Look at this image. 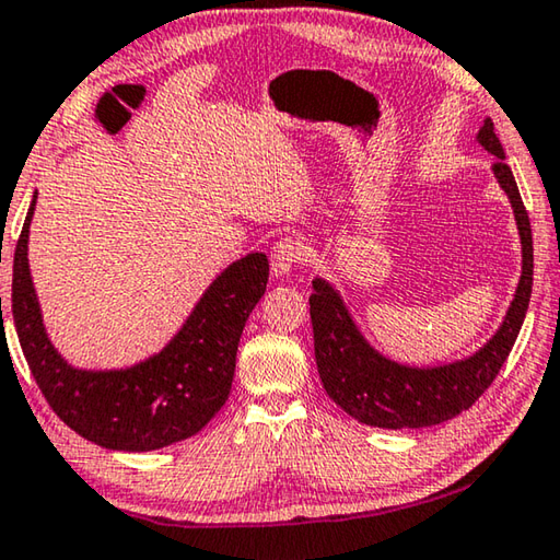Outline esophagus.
<instances>
[{"instance_id":"obj_1","label":"esophagus","mask_w":560,"mask_h":560,"mask_svg":"<svg viewBox=\"0 0 560 560\" xmlns=\"http://www.w3.org/2000/svg\"><path fill=\"white\" fill-rule=\"evenodd\" d=\"M302 260V245L295 238H280L270 250V270L275 278H285Z\"/></svg>"}]
</instances>
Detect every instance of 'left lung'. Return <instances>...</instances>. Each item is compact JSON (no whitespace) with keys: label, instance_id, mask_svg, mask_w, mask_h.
Segmentation results:
<instances>
[{"label":"left lung","instance_id":"left-lung-1","mask_svg":"<svg viewBox=\"0 0 560 560\" xmlns=\"http://www.w3.org/2000/svg\"><path fill=\"white\" fill-rule=\"evenodd\" d=\"M477 140L497 156L492 170L499 186L512 201L524 253L522 280H518L512 307L497 335L477 354L435 369L396 364L366 345L339 292L322 278L312 280L315 292L310 295V317L315 329V359L322 386L329 398L359 423L400 430L438 425L459 416L492 386L524 325L534 285L532 223H528L522 194L504 162L502 142L494 135V122L489 117L479 127Z\"/></svg>","mask_w":560,"mask_h":560}]
</instances>
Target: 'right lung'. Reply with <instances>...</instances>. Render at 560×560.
Returning a JSON list of instances; mask_svg holds the SVG:
<instances>
[{
  "label": "right lung",
  "mask_w": 560,
  "mask_h": 560,
  "mask_svg": "<svg viewBox=\"0 0 560 560\" xmlns=\"http://www.w3.org/2000/svg\"><path fill=\"white\" fill-rule=\"evenodd\" d=\"M34 206L36 194L14 250L12 315L46 404L78 435L107 450L147 453L199 433L231 394L245 319L268 285V255L250 253L229 265L160 354L120 371H83L68 366L46 337L26 260Z\"/></svg>",
  "instance_id": "obj_1"
}]
</instances>
